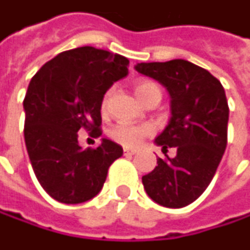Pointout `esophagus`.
Here are the masks:
<instances>
[{"label":"esophagus","instance_id":"esophagus-1","mask_svg":"<svg viewBox=\"0 0 250 250\" xmlns=\"http://www.w3.org/2000/svg\"><path fill=\"white\" fill-rule=\"evenodd\" d=\"M137 151L135 149H129V148H124V155H134Z\"/></svg>","mask_w":250,"mask_h":250}]
</instances>
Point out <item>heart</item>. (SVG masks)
<instances>
[{
	"instance_id": "b5f03b06",
	"label": "heart",
	"mask_w": 250,
	"mask_h": 250,
	"mask_svg": "<svg viewBox=\"0 0 250 250\" xmlns=\"http://www.w3.org/2000/svg\"><path fill=\"white\" fill-rule=\"evenodd\" d=\"M135 93L142 104H145L151 96L161 95L160 87L152 82H140L135 86ZM102 112H105L108 108V95H105L102 101ZM152 134L151 125H128V124H118L109 131V137L115 142L124 145V146H137L145 137Z\"/></svg>"
}]
</instances>
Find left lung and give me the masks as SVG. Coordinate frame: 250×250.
<instances>
[{"mask_svg":"<svg viewBox=\"0 0 250 250\" xmlns=\"http://www.w3.org/2000/svg\"><path fill=\"white\" fill-rule=\"evenodd\" d=\"M135 70L170 93L171 118L155 144L177 155L157 158L142 177L146 194L164 207L180 208L197 200L213 180L228 145L229 106L222 83L191 62L138 63Z\"/></svg>","mask_w":250,"mask_h":250,"instance_id":"obj_1","label":"left lung"}]
</instances>
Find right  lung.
<instances>
[{
  "mask_svg": "<svg viewBox=\"0 0 250 250\" xmlns=\"http://www.w3.org/2000/svg\"><path fill=\"white\" fill-rule=\"evenodd\" d=\"M121 54L84 46L63 51L33 76L22 106L24 140L34 174L54 200L84 203L104 187L110 164L124 154L102 138L92 149L79 145V129L101 135L104 95L128 75Z\"/></svg>",
  "mask_w": 250,
  "mask_h": 250,
  "instance_id": "obj_1",
  "label": "right lung"
}]
</instances>
